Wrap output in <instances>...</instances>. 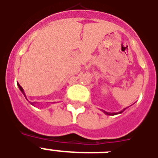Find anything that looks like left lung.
Here are the masks:
<instances>
[{
	"label": "left lung",
	"mask_w": 158,
	"mask_h": 158,
	"mask_svg": "<svg viewBox=\"0 0 158 158\" xmlns=\"http://www.w3.org/2000/svg\"><path fill=\"white\" fill-rule=\"evenodd\" d=\"M125 109H126V108H125V109H124V110H121V111H120V112H116V113H115V112H113V113L106 112V111H105V110H102V111H103V112L105 113L106 115H117V114H120V113H122L123 111H124V110H125Z\"/></svg>",
	"instance_id": "left-lung-1"
}]
</instances>
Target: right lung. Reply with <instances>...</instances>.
Returning a JSON list of instances; mask_svg holds the SVG:
<instances>
[{"label": "right lung", "instance_id": "1", "mask_svg": "<svg viewBox=\"0 0 158 158\" xmlns=\"http://www.w3.org/2000/svg\"><path fill=\"white\" fill-rule=\"evenodd\" d=\"M18 84V87H19V90H20V91L22 92V94H23V96L25 97V98L27 99V98H26V95H25V93H24V91H23V88H22V87H21L20 85H19V84ZM27 100H28V99H27ZM31 104H32V105H34V103H33V102H32V103H31Z\"/></svg>", "mask_w": 158, "mask_h": 158}]
</instances>
